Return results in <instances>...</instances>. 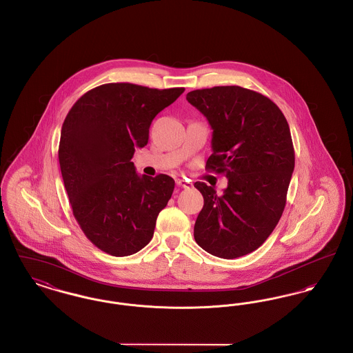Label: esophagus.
I'll return each instance as SVG.
<instances>
[{
	"instance_id": "34e87169",
	"label": "esophagus",
	"mask_w": 353,
	"mask_h": 353,
	"mask_svg": "<svg viewBox=\"0 0 353 353\" xmlns=\"http://www.w3.org/2000/svg\"><path fill=\"white\" fill-rule=\"evenodd\" d=\"M176 184L179 185V187L185 188V189H189V188H192V181L190 180H188V179H177L176 180Z\"/></svg>"
}]
</instances>
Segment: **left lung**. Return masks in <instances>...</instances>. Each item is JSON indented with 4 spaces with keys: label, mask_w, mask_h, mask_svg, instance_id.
I'll return each instance as SVG.
<instances>
[{
    "label": "left lung",
    "mask_w": 353,
    "mask_h": 353,
    "mask_svg": "<svg viewBox=\"0 0 353 353\" xmlns=\"http://www.w3.org/2000/svg\"><path fill=\"white\" fill-rule=\"evenodd\" d=\"M187 100L213 129L208 169L228 179L221 194L194 183L204 197L194 240L221 259L245 256L263 245L284 212L294 169L290 125L268 97L236 85L192 90Z\"/></svg>",
    "instance_id": "left-lung-1"
}]
</instances>
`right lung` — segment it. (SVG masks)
<instances>
[{"label": "right lung", "instance_id": "1", "mask_svg": "<svg viewBox=\"0 0 353 353\" xmlns=\"http://www.w3.org/2000/svg\"><path fill=\"white\" fill-rule=\"evenodd\" d=\"M184 90L104 83L65 117L59 146L63 185L85 236L108 254H133L153 237L174 180L139 176L130 160L148 144L153 119Z\"/></svg>", "mask_w": 353, "mask_h": 353}]
</instances>
